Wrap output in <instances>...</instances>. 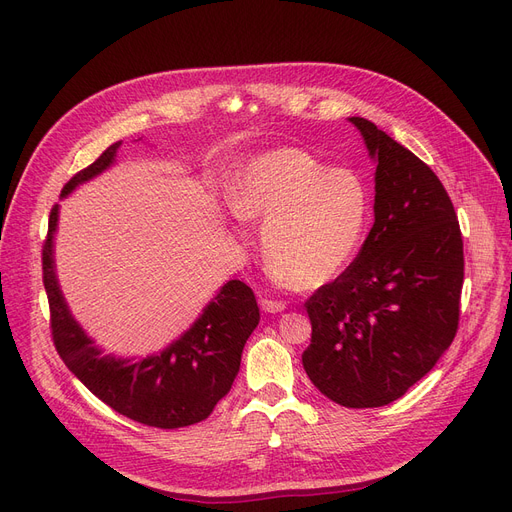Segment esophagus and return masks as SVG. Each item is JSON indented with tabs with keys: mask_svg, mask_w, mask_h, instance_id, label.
I'll list each match as a JSON object with an SVG mask.
<instances>
[{
	"mask_svg": "<svg viewBox=\"0 0 512 512\" xmlns=\"http://www.w3.org/2000/svg\"><path fill=\"white\" fill-rule=\"evenodd\" d=\"M261 309L267 311V313H282V311L286 309V303H284V301H278V299L263 297V299H261Z\"/></svg>",
	"mask_w": 512,
	"mask_h": 512,
	"instance_id": "34e87169",
	"label": "esophagus"
}]
</instances>
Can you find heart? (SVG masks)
Instances as JSON below:
<instances>
[{
	"label": "heart",
	"instance_id": "obj_1",
	"mask_svg": "<svg viewBox=\"0 0 512 512\" xmlns=\"http://www.w3.org/2000/svg\"><path fill=\"white\" fill-rule=\"evenodd\" d=\"M324 169L311 153L280 147L247 161L230 184L234 213L265 222L267 263L301 288L340 276L367 226L369 201L359 176Z\"/></svg>",
	"mask_w": 512,
	"mask_h": 512
}]
</instances>
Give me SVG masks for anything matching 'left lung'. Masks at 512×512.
<instances>
[{"label":"left lung","instance_id":"obj_1","mask_svg":"<svg viewBox=\"0 0 512 512\" xmlns=\"http://www.w3.org/2000/svg\"><path fill=\"white\" fill-rule=\"evenodd\" d=\"M375 159V222L355 261L305 303L313 386L348 409L384 407L436 365L459 330L463 236L427 164L365 118H348Z\"/></svg>","mask_w":512,"mask_h":512}]
</instances>
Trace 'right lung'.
<instances>
[{
    "label": "right lung",
    "instance_id": "right-lung-1",
    "mask_svg": "<svg viewBox=\"0 0 512 512\" xmlns=\"http://www.w3.org/2000/svg\"><path fill=\"white\" fill-rule=\"evenodd\" d=\"M120 141L107 147L93 164L74 174L62 197L114 164ZM60 205L51 207L43 245V284L49 301V324L56 351L66 367L116 413L159 429L199 423L230 392L240 369V355L259 324L253 290L240 280L222 286L218 297L176 342L159 355L130 361L101 355L72 317L53 263V232Z\"/></svg>",
    "mask_w": 512,
    "mask_h": 512
}]
</instances>
